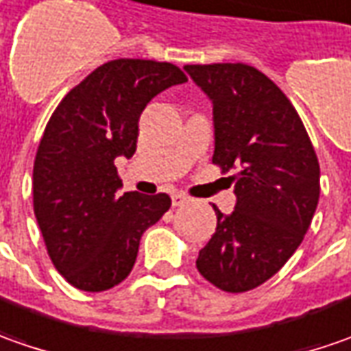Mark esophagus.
Segmentation results:
<instances>
[{
    "label": "esophagus",
    "instance_id": "obj_1",
    "mask_svg": "<svg viewBox=\"0 0 351 351\" xmlns=\"http://www.w3.org/2000/svg\"><path fill=\"white\" fill-rule=\"evenodd\" d=\"M171 199H173V206H182L184 202H188V196L186 194H182V192H175V194L171 196Z\"/></svg>",
    "mask_w": 351,
    "mask_h": 351
}]
</instances>
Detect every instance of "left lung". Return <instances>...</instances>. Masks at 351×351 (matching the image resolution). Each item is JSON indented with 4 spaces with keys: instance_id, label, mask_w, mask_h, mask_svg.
<instances>
[{
    "instance_id": "8db88e82",
    "label": "left lung",
    "mask_w": 351,
    "mask_h": 351,
    "mask_svg": "<svg viewBox=\"0 0 351 351\" xmlns=\"http://www.w3.org/2000/svg\"><path fill=\"white\" fill-rule=\"evenodd\" d=\"M213 106L212 161L237 167L235 210L221 213L196 268L241 293L278 272L301 245L317 210L320 169L301 118L280 87L247 64L184 66Z\"/></svg>"
}]
</instances>
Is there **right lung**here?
<instances>
[{"instance_id":"1","label":"right lung","mask_w":351,"mask_h":351,"mask_svg":"<svg viewBox=\"0 0 351 351\" xmlns=\"http://www.w3.org/2000/svg\"><path fill=\"white\" fill-rule=\"evenodd\" d=\"M186 81L167 62L112 60L54 110L34 159L32 198L48 254L73 287L106 291L126 280L143 231L171 208L167 194L116 196L114 161L136 153L139 116L153 97Z\"/></svg>"}]
</instances>
